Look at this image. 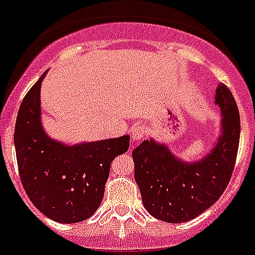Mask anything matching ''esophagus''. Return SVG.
I'll return each instance as SVG.
<instances>
[{
	"label": "esophagus",
	"mask_w": 255,
	"mask_h": 255,
	"mask_svg": "<svg viewBox=\"0 0 255 255\" xmlns=\"http://www.w3.org/2000/svg\"><path fill=\"white\" fill-rule=\"evenodd\" d=\"M145 128L141 127V126H138V127H134L133 129H132V141H134V142H137V141H140L141 138L144 137L145 136Z\"/></svg>",
	"instance_id": "esophagus-1"
}]
</instances>
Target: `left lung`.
<instances>
[{"mask_svg": "<svg viewBox=\"0 0 255 255\" xmlns=\"http://www.w3.org/2000/svg\"><path fill=\"white\" fill-rule=\"evenodd\" d=\"M214 104L222 117L219 133L200 159H183L153 137L132 151L134 180L151 217L167 223L194 219L219 200L230 183L240 141V115L224 84L217 85Z\"/></svg>", "mask_w": 255, "mask_h": 255, "instance_id": "left-lung-1", "label": "left lung"}]
</instances>
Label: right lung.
<instances>
[{
	"label": "right lung",
	"mask_w": 255,
	"mask_h": 255,
	"mask_svg": "<svg viewBox=\"0 0 255 255\" xmlns=\"http://www.w3.org/2000/svg\"><path fill=\"white\" fill-rule=\"evenodd\" d=\"M45 75L25 95L16 117L19 175L27 196L45 217L79 223L101 205L111 162L128 150L129 136L78 144L50 137L41 121L40 88Z\"/></svg>",
	"instance_id": "obj_1"
}]
</instances>
